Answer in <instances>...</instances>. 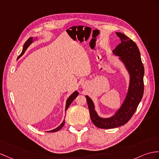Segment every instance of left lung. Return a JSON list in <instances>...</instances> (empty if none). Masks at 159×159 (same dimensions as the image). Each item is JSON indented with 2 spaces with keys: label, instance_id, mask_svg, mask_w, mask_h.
Wrapping results in <instances>:
<instances>
[{
  "label": "left lung",
  "instance_id": "left-lung-1",
  "mask_svg": "<svg viewBox=\"0 0 159 159\" xmlns=\"http://www.w3.org/2000/svg\"><path fill=\"white\" fill-rule=\"evenodd\" d=\"M116 34L121 43L112 53L119 57L128 72L129 83L123 104L113 116L108 118L99 116L93 100L88 95L85 96L91 119L95 126L100 129H112L126 124L136 111L143 94L144 68L138 47L135 42L123 33L116 32Z\"/></svg>",
  "mask_w": 159,
  "mask_h": 159
}]
</instances>
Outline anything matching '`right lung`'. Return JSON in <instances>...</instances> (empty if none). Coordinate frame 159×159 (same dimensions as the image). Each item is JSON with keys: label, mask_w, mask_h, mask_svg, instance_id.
Instances as JSON below:
<instances>
[{"label": "right lung", "mask_w": 159, "mask_h": 159, "mask_svg": "<svg viewBox=\"0 0 159 159\" xmlns=\"http://www.w3.org/2000/svg\"><path fill=\"white\" fill-rule=\"evenodd\" d=\"M36 38H37V37H35V38H34V37H30V38H29V39L26 40V42H25V43H24V45L23 50H22V52H21V53L20 55V56L17 57V60L21 56V55H24V53H25V51H26V49H28V47H29L30 45L32 43H34V42L35 41V40H37V39H36ZM78 95H79V92L77 91H75V92H74L73 93H72V95H70L69 98L67 99V100H66V108H65V110H66H66H67V109L68 108V107L70 106V105L71 104V103L73 102L74 99H75L77 96H78ZM64 123H65V120H64V121H63L62 123L60 124V126H58L57 128L54 129H53V130L48 131L47 132L51 133V132H56V131H58L59 130H60L63 127V126H64Z\"/></svg>", "instance_id": "1"}]
</instances>
